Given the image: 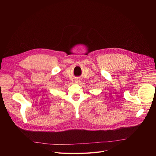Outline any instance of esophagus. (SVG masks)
I'll return each instance as SVG.
<instances>
[{
  "mask_svg": "<svg viewBox=\"0 0 156 156\" xmlns=\"http://www.w3.org/2000/svg\"><path fill=\"white\" fill-rule=\"evenodd\" d=\"M79 82H80V80H76V83H79Z\"/></svg>",
  "mask_w": 156,
  "mask_h": 156,
  "instance_id": "esophagus-1",
  "label": "esophagus"
}]
</instances>
